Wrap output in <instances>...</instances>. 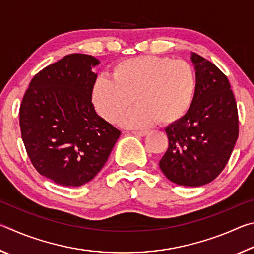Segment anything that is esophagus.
Listing matches in <instances>:
<instances>
[{
	"label": "esophagus",
	"mask_w": 254,
	"mask_h": 254,
	"mask_svg": "<svg viewBox=\"0 0 254 254\" xmlns=\"http://www.w3.org/2000/svg\"><path fill=\"white\" fill-rule=\"evenodd\" d=\"M132 134L136 136H145L148 134V131H132Z\"/></svg>",
	"instance_id": "1"
}]
</instances>
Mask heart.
I'll return each instance as SVG.
<instances>
[{"mask_svg":"<svg viewBox=\"0 0 254 254\" xmlns=\"http://www.w3.org/2000/svg\"><path fill=\"white\" fill-rule=\"evenodd\" d=\"M197 86L196 71L187 62L142 56L118 64L112 78H97L91 97L97 113L109 122H117L134 98L137 105L120 119L122 126L144 127L157 121L167 126L187 114Z\"/></svg>","mask_w":254,"mask_h":254,"instance_id":"obj_1","label":"heart"}]
</instances>
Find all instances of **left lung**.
<instances>
[{"label":"left lung","mask_w":254,"mask_h":254,"mask_svg":"<svg viewBox=\"0 0 254 254\" xmlns=\"http://www.w3.org/2000/svg\"><path fill=\"white\" fill-rule=\"evenodd\" d=\"M197 92L187 114L166 127L169 147L159 161L163 175L180 186L198 187L225 168L239 136L235 97L227 77L191 53Z\"/></svg>","instance_id":"1"}]
</instances>
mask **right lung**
Instances as JSON below:
<instances>
[{
	"mask_svg": "<svg viewBox=\"0 0 254 254\" xmlns=\"http://www.w3.org/2000/svg\"><path fill=\"white\" fill-rule=\"evenodd\" d=\"M100 62L65 56L33 77L20 106L21 136L34 168L64 187L91 182L105 165L120 132L97 115L92 87Z\"/></svg>",
	"mask_w": 254,
	"mask_h": 254,
	"instance_id": "1",
	"label": "right lung"
}]
</instances>
